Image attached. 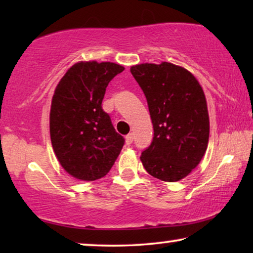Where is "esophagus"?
<instances>
[{
  "label": "esophagus",
  "mask_w": 253,
  "mask_h": 253,
  "mask_svg": "<svg viewBox=\"0 0 253 253\" xmlns=\"http://www.w3.org/2000/svg\"><path fill=\"white\" fill-rule=\"evenodd\" d=\"M132 141H133V134H132V133L126 134V145L132 144Z\"/></svg>",
  "instance_id": "obj_1"
}]
</instances>
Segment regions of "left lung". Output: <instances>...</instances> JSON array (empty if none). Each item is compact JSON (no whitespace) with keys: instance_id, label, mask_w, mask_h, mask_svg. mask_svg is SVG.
<instances>
[{"instance_id":"left-lung-1","label":"left lung","mask_w":253,"mask_h":253,"mask_svg":"<svg viewBox=\"0 0 253 253\" xmlns=\"http://www.w3.org/2000/svg\"><path fill=\"white\" fill-rule=\"evenodd\" d=\"M146 96L154 137L141 153L153 177L176 182L188 176L205 154L210 119L202 86L191 72L168 62L130 69Z\"/></svg>"}]
</instances>
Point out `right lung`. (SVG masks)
<instances>
[{"mask_svg": "<svg viewBox=\"0 0 253 253\" xmlns=\"http://www.w3.org/2000/svg\"><path fill=\"white\" fill-rule=\"evenodd\" d=\"M124 70L112 62H79L69 69L51 100L50 139L65 171L82 181L107 175L124 145L102 109L109 82Z\"/></svg>", "mask_w": 253, "mask_h": 253, "instance_id": "obj_1", "label": "right lung"}]
</instances>
